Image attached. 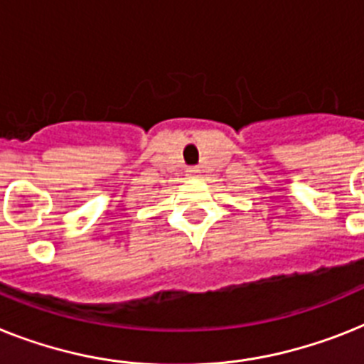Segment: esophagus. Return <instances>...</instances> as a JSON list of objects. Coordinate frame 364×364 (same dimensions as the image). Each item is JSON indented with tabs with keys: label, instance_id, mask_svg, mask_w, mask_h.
Listing matches in <instances>:
<instances>
[{
	"label": "esophagus",
	"instance_id": "1",
	"mask_svg": "<svg viewBox=\"0 0 364 364\" xmlns=\"http://www.w3.org/2000/svg\"><path fill=\"white\" fill-rule=\"evenodd\" d=\"M197 173H199L197 169H188V176H197Z\"/></svg>",
	"mask_w": 364,
	"mask_h": 364
}]
</instances>
